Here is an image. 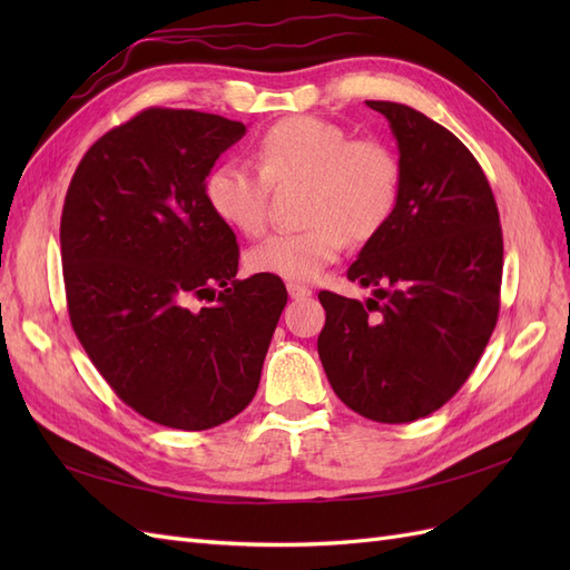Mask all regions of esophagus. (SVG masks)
I'll return each instance as SVG.
<instances>
[{"label": "esophagus", "instance_id": "34e87169", "mask_svg": "<svg viewBox=\"0 0 570 570\" xmlns=\"http://www.w3.org/2000/svg\"><path fill=\"white\" fill-rule=\"evenodd\" d=\"M287 292H289V297L292 299H306V297H312V287H306V285H302V283H287Z\"/></svg>", "mask_w": 570, "mask_h": 570}]
</instances>
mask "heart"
Returning <instances> with one entry per match:
<instances>
[{
	"instance_id": "heart-1",
	"label": "heart",
	"mask_w": 570,
	"mask_h": 570,
	"mask_svg": "<svg viewBox=\"0 0 570 570\" xmlns=\"http://www.w3.org/2000/svg\"><path fill=\"white\" fill-rule=\"evenodd\" d=\"M256 166L223 161L204 180L212 214L239 235L266 230L271 185L304 183L295 233H275L247 254L254 273L299 283L314 281L347 247L368 243L396 212L402 161L377 137H352L335 120L287 116L268 126L254 147Z\"/></svg>"
}]
</instances>
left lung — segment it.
Returning a JSON list of instances; mask_svg holds the SVG:
<instances>
[{"mask_svg":"<svg viewBox=\"0 0 570 570\" xmlns=\"http://www.w3.org/2000/svg\"><path fill=\"white\" fill-rule=\"evenodd\" d=\"M396 137L402 195L347 278L375 299L321 289L318 356L335 394L377 423L438 411L469 381L499 316L504 239L492 187L454 132L394 101H366Z\"/></svg>","mask_w":570,"mask_h":570,"instance_id":"1","label":"left lung"}]
</instances>
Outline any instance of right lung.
I'll return each instance as SVG.
<instances>
[{"instance_id": "obj_1", "label": "right lung", "mask_w": 570, "mask_h": 570, "mask_svg": "<svg viewBox=\"0 0 570 570\" xmlns=\"http://www.w3.org/2000/svg\"><path fill=\"white\" fill-rule=\"evenodd\" d=\"M245 132L216 114L145 109L85 151L66 193L76 337L120 400L166 428H214L254 400L287 304L278 275L235 278V233L204 199L206 174Z\"/></svg>"}]
</instances>
